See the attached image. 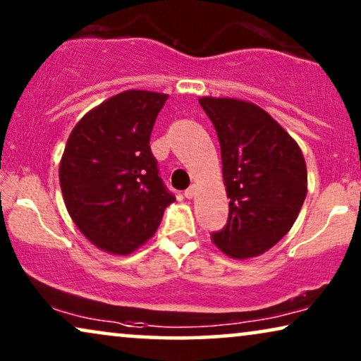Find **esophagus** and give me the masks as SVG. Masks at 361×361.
<instances>
[{
	"label": "esophagus",
	"instance_id": "34e87169",
	"mask_svg": "<svg viewBox=\"0 0 361 361\" xmlns=\"http://www.w3.org/2000/svg\"><path fill=\"white\" fill-rule=\"evenodd\" d=\"M195 192H197V189H195V185H190V187H189V189H187V190L184 192L185 199H194V197H195Z\"/></svg>",
	"mask_w": 361,
	"mask_h": 361
}]
</instances>
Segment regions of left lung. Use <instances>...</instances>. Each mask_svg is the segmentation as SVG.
Listing matches in <instances>:
<instances>
[{"label":"left lung","mask_w":361,"mask_h":361,"mask_svg":"<svg viewBox=\"0 0 361 361\" xmlns=\"http://www.w3.org/2000/svg\"><path fill=\"white\" fill-rule=\"evenodd\" d=\"M221 149L230 199L226 225L212 241L231 258H253L278 243L307 194L300 147L263 108L235 98L202 97Z\"/></svg>","instance_id":"obj_1"}]
</instances>
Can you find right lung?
Listing matches in <instances>:
<instances>
[{"instance_id":"obj_1","label":"right lung","mask_w":361,"mask_h":361,"mask_svg":"<svg viewBox=\"0 0 361 361\" xmlns=\"http://www.w3.org/2000/svg\"><path fill=\"white\" fill-rule=\"evenodd\" d=\"M167 95L126 90L77 123L59 167L63 202L77 228L103 251L130 255L176 200L159 177L149 140Z\"/></svg>"}]
</instances>
